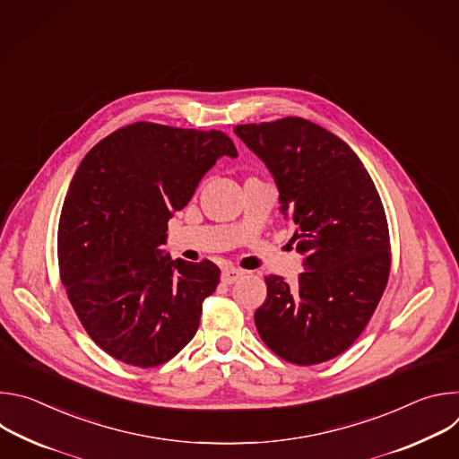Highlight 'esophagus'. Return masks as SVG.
<instances>
[{
    "mask_svg": "<svg viewBox=\"0 0 459 459\" xmlns=\"http://www.w3.org/2000/svg\"><path fill=\"white\" fill-rule=\"evenodd\" d=\"M245 273L241 271V269H234V267H225L223 271H221V281L223 283H227V285H230V283H234V281H238V278H241Z\"/></svg>",
    "mask_w": 459,
    "mask_h": 459,
    "instance_id": "esophagus-1",
    "label": "esophagus"
}]
</instances>
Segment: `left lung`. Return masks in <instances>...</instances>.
Instances as JSON below:
<instances>
[{
    "label": "left lung",
    "instance_id": "left-lung-1",
    "mask_svg": "<svg viewBox=\"0 0 459 459\" xmlns=\"http://www.w3.org/2000/svg\"><path fill=\"white\" fill-rule=\"evenodd\" d=\"M234 133L273 174L305 269L296 285L265 278L255 329L290 363L329 361L358 340L386 287L390 241L376 185L343 140L303 117Z\"/></svg>",
    "mask_w": 459,
    "mask_h": 459
}]
</instances>
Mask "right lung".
<instances>
[{"instance_id":"1","label":"right lung","mask_w":459,"mask_h":459,"mask_svg":"<svg viewBox=\"0 0 459 459\" xmlns=\"http://www.w3.org/2000/svg\"><path fill=\"white\" fill-rule=\"evenodd\" d=\"M221 156H238L221 130L138 121L92 147L71 181L57 227L61 281L87 334L126 365H161L198 331L220 269L172 259L161 245Z\"/></svg>"}]
</instances>
